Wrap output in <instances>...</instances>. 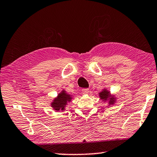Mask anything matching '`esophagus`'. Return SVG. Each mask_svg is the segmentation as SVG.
<instances>
[{
	"label": "esophagus",
	"instance_id": "34e87169",
	"mask_svg": "<svg viewBox=\"0 0 157 157\" xmlns=\"http://www.w3.org/2000/svg\"><path fill=\"white\" fill-rule=\"evenodd\" d=\"M82 92L83 94H88L89 92V89H82Z\"/></svg>",
	"mask_w": 157,
	"mask_h": 157
}]
</instances>
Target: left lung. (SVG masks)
Segmentation results:
<instances>
[{"mask_svg":"<svg viewBox=\"0 0 157 157\" xmlns=\"http://www.w3.org/2000/svg\"><path fill=\"white\" fill-rule=\"evenodd\" d=\"M99 96H100L101 99L102 100H107V99L109 98L110 99V101H109V104H113L114 102V97L113 96H110V92L108 91L105 90V89H104V90L102 91L100 94H99Z\"/></svg>","mask_w":157,"mask_h":157,"instance_id":"obj_1","label":"left lung"}]
</instances>
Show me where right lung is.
<instances>
[{
  "mask_svg": "<svg viewBox=\"0 0 157 157\" xmlns=\"http://www.w3.org/2000/svg\"><path fill=\"white\" fill-rule=\"evenodd\" d=\"M71 100V96L69 94H66V91H63L61 94H59L57 98L54 100L52 103V107L54 110L56 111L63 110L64 108L68 102H70Z\"/></svg>",
  "mask_w": 157,
  "mask_h": 157,
  "instance_id": "add662e5",
  "label": "right lung"
}]
</instances>
